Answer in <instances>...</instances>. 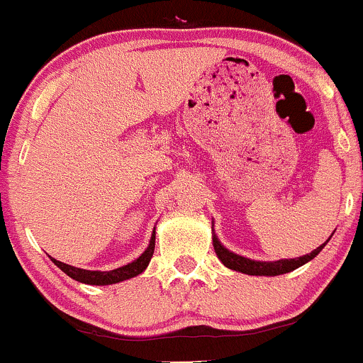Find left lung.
<instances>
[{
    "mask_svg": "<svg viewBox=\"0 0 363 363\" xmlns=\"http://www.w3.org/2000/svg\"><path fill=\"white\" fill-rule=\"evenodd\" d=\"M212 240H213V248H215V253H217L218 260H220L227 269L238 270V272L248 274V276H281V274L291 272V270L298 269V267L305 265L306 262L315 258L317 255L322 252V248L328 245L330 238L324 242V245H320L317 250H313L312 253L303 255V257H298V258H289V260H277V262L250 260V258H245L241 257V255H236L224 248V245L218 241V238L215 236V234Z\"/></svg>",
    "mask_w": 363,
    "mask_h": 363,
    "instance_id": "obj_1",
    "label": "left lung"
}]
</instances>
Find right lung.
<instances>
[{
	"label": "right lung",
	"mask_w": 363,
	"mask_h": 363,
	"mask_svg": "<svg viewBox=\"0 0 363 363\" xmlns=\"http://www.w3.org/2000/svg\"><path fill=\"white\" fill-rule=\"evenodd\" d=\"M153 252H155V230H153V234H151L148 248L145 250V253H143L141 257L136 258L134 262H130V264L118 267V269H115V270H108V272L77 269V267L67 265V264H63V262L55 260V258H51V260H53L55 265L60 267V269H62L67 276L75 279V281L84 282V284H93V286H106V284H115V282H121V281H125V279L139 276V274H141L143 270L148 267L151 257H153Z\"/></svg>",
	"instance_id": "add662e5"
}]
</instances>
